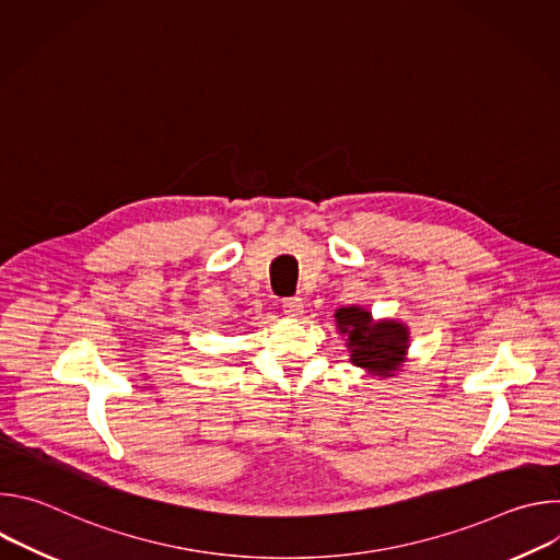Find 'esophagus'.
<instances>
[{"label": "esophagus", "instance_id": "1", "mask_svg": "<svg viewBox=\"0 0 560 560\" xmlns=\"http://www.w3.org/2000/svg\"><path fill=\"white\" fill-rule=\"evenodd\" d=\"M283 312L288 316H301L303 314V301L299 296H288L283 299Z\"/></svg>", "mask_w": 560, "mask_h": 560}]
</instances>
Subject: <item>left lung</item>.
I'll return each instance as SVG.
<instances>
[{"label": "left lung", "mask_w": 560, "mask_h": 560, "mask_svg": "<svg viewBox=\"0 0 560 560\" xmlns=\"http://www.w3.org/2000/svg\"><path fill=\"white\" fill-rule=\"evenodd\" d=\"M337 328L348 335V348L352 350V363L370 370L378 376H392L404 363L408 350V330L396 322L374 324L370 312L363 307H339Z\"/></svg>", "instance_id": "1"}]
</instances>
